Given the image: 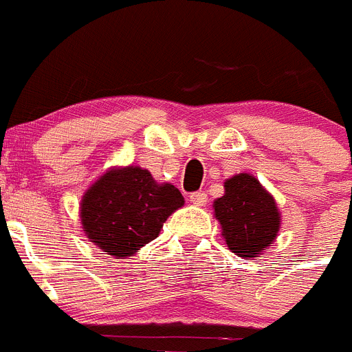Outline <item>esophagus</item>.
<instances>
[{"label": "esophagus", "instance_id": "obj_1", "mask_svg": "<svg viewBox=\"0 0 352 352\" xmlns=\"http://www.w3.org/2000/svg\"><path fill=\"white\" fill-rule=\"evenodd\" d=\"M188 199H190L192 205H196V206H205L206 203H208V196H206L205 192H201V190L199 192H192Z\"/></svg>", "mask_w": 352, "mask_h": 352}]
</instances>
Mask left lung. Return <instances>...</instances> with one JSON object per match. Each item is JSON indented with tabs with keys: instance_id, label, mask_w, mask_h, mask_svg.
<instances>
[{
	"instance_id": "left-lung-1",
	"label": "left lung",
	"mask_w": 352,
	"mask_h": 352,
	"mask_svg": "<svg viewBox=\"0 0 352 352\" xmlns=\"http://www.w3.org/2000/svg\"><path fill=\"white\" fill-rule=\"evenodd\" d=\"M213 215L221 224L228 249L240 258L265 253L281 228L274 196L254 178L240 173L224 182V196L213 201Z\"/></svg>"
}]
</instances>
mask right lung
I'll use <instances>...</instances> for the list:
<instances>
[{"instance_id": "obj_1", "label": "right lung", "mask_w": 352, "mask_h": 352, "mask_svg": "<svg viewBox=\"0 0 352 352\" xmlns=\"http://www.w3.org/2000/svg\"><path fill=\"white\" fill-rule=\"evenodd\" d=\"M183 205L182 192L170 183H158L139 165H116L82 196V230L104 254L128 258L155 240Z\"/></svg>"}]
</instances>
